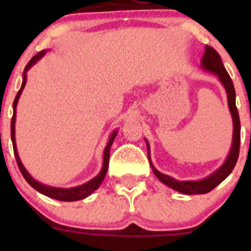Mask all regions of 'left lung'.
I'll return each instance as SVG.
<instances>
[{"label":"left lung","instance_id":"left-lung-1","mask_svg":"<svg viewBox=\"0 0 251 251\" xmlns=\"http://www.w3.org/2000/svg\"><path fill=\"white\" fill-rule=\"evenodd\" d=\"M201 66L202 69L207 70V72L212 73V74L219 76V80L224 85L226 89V94H227V104H229V109L232 117V124H234V132H232V145L231 150L229 152V156L224 162V165L221 166L219 170H216L214 174H211L206 178L200 179V181H178V179L172 178L171 176H167L165 174H161L159 171L152 166L153 174L156 175L157 178L167 185L168 187L174 188L176 191L181 192L185 195H202L207 194L211 190H214L219 183H221L226 177L231 174V171L234 170L236 161L239 157V150H240V118H239V113L236 109V104H235V89L234 84H232L231 77L229 76L227 72H226L225 66H224L223 61H221L220 55L217 54V51L212 49L211 46L206 45L205 54H203L202 60H201ZM148 147V159L150 157V145L146 141Z\"/></svg>","mask_w":251,"mask_h":251}]
</instances>
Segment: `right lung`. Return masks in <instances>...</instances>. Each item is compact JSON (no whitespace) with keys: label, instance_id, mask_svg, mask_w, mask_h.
Wrapping results in <instances>:
<instances>
[{"label":"right lung","instance_id":"add662e5","mask_svg":"<svg viewBox=\"0 0 251 251\" xmlns=\"http://www.w3.org/2000/svg\"><path fill=\"white\" fill-rule=\"evenodd\" d=\"M46 51H40L39 54L35 55L32 59L28 61V64L26 65L25 68V72H24V76H22V85L20 88L19 93H17L16 98L13 100V115H12V119H11V139H12V146H13V152H15V157H16V161H17V166H19L20 171H21L22 176L24 178L26 179L28 182V185L32 186V187L39 191L40 194L45 195V196L51 197V199H55V200H59V201H77V200H83L85 197H88L89 195H92L93 192L97 190V188L100 186V183L103 182L104 177H105L106 171H108V165H109V152H110V147L113 145V141H114L115 136H117V130L112 133V136H110L109 142H108V145H106L105 150H104V158H103V167H101V171L99 172L97 176L94 177L93 179H90L89 182L84 183L81 186H76V187H72V188H59V187H51V186H46L43 185V183L37 182L36 179L34 177L31 176L28 174L26 168L24 167L22 165L21 159L19 157V153H17V148H16V141H15V122H16V106H17V101L20 99V95H21L22 90L25 88L26 85V73H27L28 69L31 66L36 64L41 57L45 55Z\"/></svg>","mask_w":251,"mask_h":251}]
</instances>
